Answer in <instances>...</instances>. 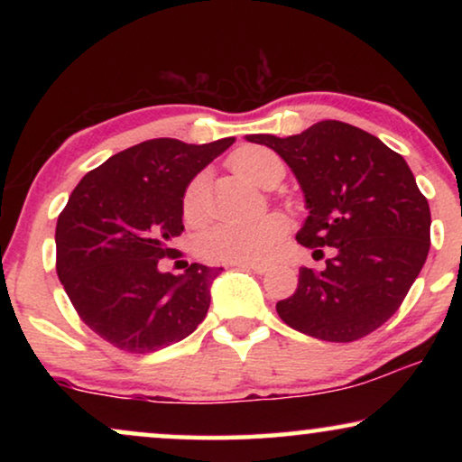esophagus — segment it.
<instances>
[{"label":"esophagus","instance_id":"34e87169","mask_svg":"<svg viewBox=\"0 0 462 462\" xmlns=\"http://www.w3.org/2000/svg\"><path fill=\"white\" fill-rule=\"evenodd\" d=\"M237 267L252 269V271H254V273H258V275H264V273H267V271L271 269L267 263H244V264H237Z\"/></svg>","mask_w":462,"mask_h":462}]
</instances>
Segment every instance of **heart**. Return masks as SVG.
I'll return each mask as SVG.
<instances>
[{
	"label": "heart",
	"instance_id": "b5f03b06",
	"mask_svg": "<svg viewBox=\"0 0 462 462\" xmlns=\"http://www.w3.org/2000/svg\"><path fill=\"white\" fill-rule=\"evenodd\" d=\"M233 172L258 187H273L283 176L280 157L263 147H242L229 157ZM208 199L204 180L195 179L182 195V217L189 225L206 218ZM288 223L282 214H264L250 220L217 223L198 237V254L208 263L244 264L263 263L286 236Z\"/></svg>",
	"mask_w": 462,
	"mask_h": 462
}]
</instances>
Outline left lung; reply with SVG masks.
Masks as SVG:
<instances>
[{
  "instance_id": "8db88e82",
  "label": "left lung",
  "mask_w": 462,
  "mask_h": 462,
  "mask_svg": "<svg viewBox=\"0 0 462 462\" xmlns=\"http://www.w3.org/2000/svg\"><path fill=\"white\" fill-rule=\"evenodd\" d=\"M292 168L309 217L299 244L334 256L300 267L296 292L277 313L307 337L351 343L381 328L406 299L431 242L429 201L406 160L356 125L326 119L300 134H250Z\"/></svg>"
}]
</instances>
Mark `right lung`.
Wrapping results in <instances>:
<instances>
[{
	"mask_svg": "<svg viewBox=\"0 0 462 462\" xmlns=\"http://www.w3.org/2000/svg\"><path fill=\"white\" fill-rule=\"evenodd\" d=\"M233 143L153 138L111 155L73 189L56 223V273L81 321L106 343L151 353L204 321L223 269L191 263L172 275L160 261L179 256L170 242L185 231L189 182Z\"/></svg>",
	"mask_w": 462,
	"mask_h": 462,
	"instance_id": "obj_1",
	"label": "right lung"
}]
</instances>
